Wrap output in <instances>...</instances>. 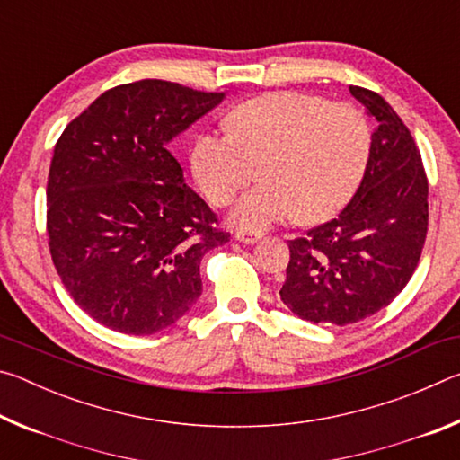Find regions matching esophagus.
Segmentation results:
<instances>
[{"label": "esophagus", "mask_w": 460, "mask_h": 460, "mask_svg": "<svg viewBox=\"0 0 460 460\" xmlns=\"http://www.w3.org/2000/svg\"><path fill=\"white\" fill-rule=\"evenodd\" d=\"M235 239L243 245H253V243H258V241H260V235H258V233H252V231H237Z\"/></svg>", "instance_id": "obj_1"}]
</instances>
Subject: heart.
<instances>
[{
    "label": "heart",
    "mask_w": 460,
    "mask_h": 460,
    "mask_svg": "<svg viewBox=\"0 0 460 460\" xmlns=\"http://www.w3.org/2000/svg\"><path fill=\"white\" fill-rule=\"evenodd\" d=\"M231 129L200 134L194 176L213 205H229L241 231L261 233L298 215L316 223L337 215L359 189L371 154V128L359 109L308 93H268L229 115Z\"/></svg>",
    "instance_id": "heart-1"
}]
</instances>
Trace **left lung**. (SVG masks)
Segmentation results:
<instances>
[{
    "instance_id": "left-lung-1",
    "label": "left lung",
    "mask_w": 460,
    "mask_h": 460,
    "mask_svg": "<svg viewBox=\"0 0 460 460\" xmlns=\"http://www.w3.org/2000/svg\"><path fill=\"white\" fill-rule=\"evenodd\" d=\"M351 95L377 121L367 170L339 217L290 241L279 290L314 324L345 326L385 308L414 274L428 231V181L410 129L377 93Z\"/></svg>"
}]
</instances>
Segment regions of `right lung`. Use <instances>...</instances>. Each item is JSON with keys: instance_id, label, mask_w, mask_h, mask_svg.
Returning <instances> with one entry per match:
<instances>
[{"instance_id": "obj_1", "label": "right lung", "mask_w": 460, "mask_h": 460, "mask_svg": "<svg viewBox=\"0 0 460 460\" xmlns=\"http://www.w3.org/2000/svg\"><path fill=\"white\" fill-rule=\"evenodd\" d=\"M225 93L144 79L105 91L54 146L46 186L49 247L84 313L126 334H154L202 292L200 260L229 241L168 144Z\"/></svg>"}]
</instances>
